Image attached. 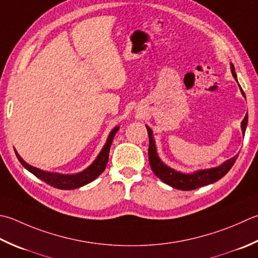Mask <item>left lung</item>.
I'll list each match as a JSON object with an SVG mask.
<instances>
[{
	"label": "left lung",
	"mask_w": 258,
	"mask_h": 258,
	"mask_svg": "<svg viewBox=\"0 0 258 258\" xmlns=\"http://www.w3.org/2000/svg\"><path fill=\"white\" fill-rule=\"evenodd\" d=\"M230 68H231V74H233L234 78L237 82L235 67L233 64H230ZM240 92L245 97V93L243 92L241 87H240ZM247 123H248V114H246L243 122H241V131H243V134H245ZM146 130H148L149 140H150L149 163L151 165V169H152L154 174L158 176V178H160L164 183L169 184L174 189L184 190V191L195 190L197 188H200V186L208 185L210 183L216 182V181H218L219 179L223 178V176L228 172V171L231 169V166L234 165L235 161L237 160V156H238L236 155L234 158L225 161L223 164L219 166H216V168L198 170L194 173H188V174L179 172V171L171 169L170 166L164 164L162 161H161V159L158 155V152H156L152 130H151L149 126H146Z\"/></svg>",
	"instance_id": "1"
}]
</instances>
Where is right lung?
Here are the masks:
<instances>
[{"label":"right lung","mask_w":258,"mask_h":258,"mask_svg":"<svg viewBox=\"0 0 258 258\" xmlns=\"http://www.w3.org/2000/svg\"><path fill=\"white\" fill-rule=\"evenodd\" d=\"M118 128H119L118 126H116V127L112 130V132H110L108 135L107 141H106V144L104 145L102 151H100V153L98 154L97 158H96V160L88 166L87 169H85L79 173L61 174L57 172H48V171L40 170L38 168H34V166L28 164L21 158V156L18 154L17 151H15V154H17V158L20 161V163H21L25 169L30 171V172L34 174L40 180L44 181V182L48 183L49 185L54 186V188L57 189H61V190L77 189V188H80V186L92 182V181H94L105 170L106 165H107V162H108L110 145H112L114 136L116 132L118 131Z\"/></svg>","instance_id":"1"}]
</instances>
